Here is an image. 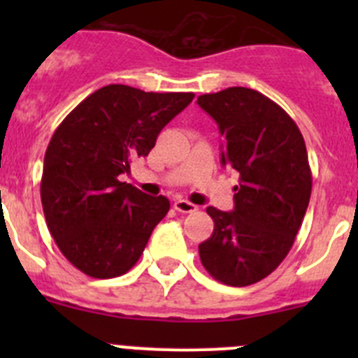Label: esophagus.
I'll return each instance as SVG.
<instances>
[{
    "label": "esophagus",
    "mask_w": 358,
    "mask_h": 358,
    "mask_svg": "<svg viewBox=\"0 0 358 358\" xmlns=\"http://www.w3.org/2000/svg\"><path fill=\"white\" fill-rule=\"evenodd\" d=\"M173 208H176L177 211H181V213H192V211L197 210V206H195V204H192V202H188V201H181V199L173 202Z\"/></svg>",
    "instance_id": "1"
}]
</instances>
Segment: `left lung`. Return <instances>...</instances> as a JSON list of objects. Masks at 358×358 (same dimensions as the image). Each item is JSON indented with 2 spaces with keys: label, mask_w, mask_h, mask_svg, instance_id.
Instances as JSON below:
<instances>
[{
  "label": "left lung",
  "mask_w": 358,
  "mask_h": 358,
  "mask_svg": "<svg viewBox=\"0 0 358 358\" xmlns=\"http://www.w3.org/2000/svg\"><path fill=\"white\" fill-rule=\"evenodd\" d=\"M197 103L222 136L220 163L240 173L235 210L206 208L215 227L199 245L201 262L224 285H252L285 260L305 218L312 194L305 140L285 110L249 87L201 94Z\"/></svg>",
  "instance_id": "8db88e82"
}]
</instances>
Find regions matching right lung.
<instances>
[{
	"mask_svg": "<svg viewBox=\"0 0 358 358\" xmlns=\"http://www.w3.org/2000/svg\"><path fill=\"white\" fill-rule=\"evenodd\" d=\"M194 93H145L110 84L82 100L44 154L41 201L66 260L98 280L131 271L170 201L120 181Z\"/></svg>",
	"mask_w": 358,
	"mask_h": 358,
	"instance_id": "right-lung-1",
	"label": "right lung"
}]
</instances>
